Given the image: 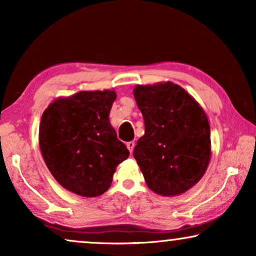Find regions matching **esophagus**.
Instances as JSON below:
<instances>
[{"mask_svg":"<svg viewBox=\"0 0 256 256\" xmlns=\"http://www.w3.org/2000/svg\"><path fill=\"white\" fill-rule=\"evenodd\" d=\"M134 146H135V142L134 141H130V142H127V148L130 154L132 152V150H134Z\"/></svg>","mask_w":256,"mask_h":256,"instance_id":"obj_1","label":"esophagus"}]
</instances>
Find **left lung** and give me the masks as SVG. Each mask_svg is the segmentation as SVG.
Listing matches in <instances>:
<instances>
[{
	"mask_svg": "<svg viewBox=\"0 0 256 256\" xmlns=\"http://www.w3.org/2000/svg\"><path fill=\"white\" fill-rule=\"evenodd\" d=\"M134 96L146 127L134 148V158L146 185L162 196L183 194L204 176L211 157L205 112L171 82L136 86Z\"/></svg>",
	"mask_w": 256,
	"mask_h": 256,
	"instance_id": "1",
	"label": "left lung"
}]
</instances>
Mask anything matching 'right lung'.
Segmentation results:
<instances>
[{
	"label": "right lung",
	"instance_id": "obj_1",
	"mask_svg": "<svg viewBox=\"0 0 256 256\" xmlns=\"http://www.w3.org/2000/svg\"><path fill=\"white\" fill-rule=\"evenodd\" d=\"M114 90L79 92L48 104L42 115L40 146L45 164L62 188L84 197L110 188L129 150L110 124Z\"/></svg>",
	"mask_w": 256,
	"mask_h": 256
}]
</instances>
